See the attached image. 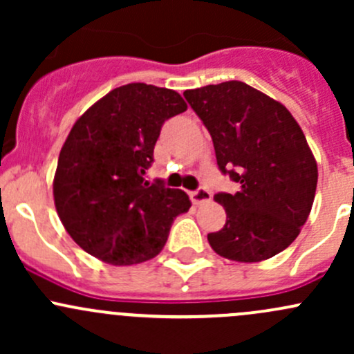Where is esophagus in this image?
<instances>
[{
	"mask_svg": "<svg viewBox=\"0 0 354 354\" xmlns=\"http://www.w3.org/2000/svg\"><path fill=\"white\" fill-rule=\"evenodd\" d=\"M190 198H192V202L195 203V205H200V203L210 202V198H212V194H210L207 188H198L197 192H192Z\"/></svg>",
	"mask_w": 354,
	"mask_h": 354,
	"instance_id": "esophagus-1",
	"label": "esophagus"
}]
</instances>
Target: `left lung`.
<instances>
[{"label":"left lung","mask_w":354,"mask_h":354,"mask_svg":"<svg viewBox=\"0 0 354 354\" xmlns=\"http://www.w3.org/2000/svg\"><path fill=\"white\" fill-rule=\"evenodd\" d=\"M209 130L217 166L236 183L217 194L226 224L207 234L217 255L262 262L286 250L301 231L317 190V160L305 133L281 102L243 82L185 91Z\"/></svg>","instance_id":"left-lung-1"}]
</instances>
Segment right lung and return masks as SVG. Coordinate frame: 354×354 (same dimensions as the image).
Wrapping results in <instances>:
<instances>
[{
    "label": "right lung",
    "mask_w": 354,
    "mask_h": 354,
    "mask_svg": "<svg viewBox=\"0 0 354 354\" xmlns=\"http://www.w3.org/2000/svg\"><path fill=\"white\" fill-rule=\"evenodd\" d=\"M178 92L147 84L113 88L68 133L53 181L55 205L73 241L111 266L154 259L174 217L192 202L162 181L149 183L160 127L187 111Z\"/></svg>",
    "instance_id": "right-lung-1"
}]
</instances>
